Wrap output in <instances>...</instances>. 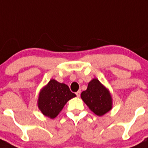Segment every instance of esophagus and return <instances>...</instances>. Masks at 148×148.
I'll use <instances>...</instances> for the list:
<instances>
[{"instance_id": "obj_1", "label": "esophagus", "mask_w": 148, "mask_h": 148, "mask_svg": "<svg viewBox=\"0 0 148 148\" xmlns=\"http://www.w3.org/2000/svg\"><path fill=\"white\" fill-rule=\"evenodd\" d=\"M76 95H77V97H80V95H81V91H78V92H76Z\"/></svg>"}]
</instances>
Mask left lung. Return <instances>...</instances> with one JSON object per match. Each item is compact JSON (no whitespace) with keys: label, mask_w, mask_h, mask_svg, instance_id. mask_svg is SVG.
Returning <instances> with one entry per match:
<instances>
[{"label":"left lung","mask_w":148,"mask_h":148,"mask_svg":"<svg viewBox=\"0 0 148 148\" xmlns=\"http://www.w3.org/2000/svg\"><path fill=\"white\" fill-rule=\"evenodd\" d=\"M81 98L89 109L99 116H104L113 108V98L110 90L98 78L89 82L87 89L82 92Z\"/></svg>","instance_id":"8db88e82"}]
</instances>
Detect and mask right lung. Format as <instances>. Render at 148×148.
Listing matches in <instances>:
<instances>
[{
  "label": "right lung",
  "instance_id": "add662e5",
  "mask_svg": "<svg viewBox=\"0 0 148 148\" xmlns=\"http://www.w3.org/2000/svg\"><path fill=\"white\" fill-rule=\"evenodd\" d=\"M75 96L76 95L70 91L66 84L50 79L47 84L40 90L38 108L43 115L54 119L59 114L68 101Z\"/></svg>",
  "mask_w": 148,
  "mask_h": 148
}]
</instances>
